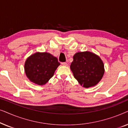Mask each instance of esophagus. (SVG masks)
<instances>
[{"label":"esophagus","instance_id":"esophagus-1","mask_svg":"<svg viewBox=\"0 0 128 128\" xmlns=\"http://www.w3.org/2000/svg\"><path fill=\"white\" fill-rule=\"evenodd\" d=\"M62 64L63 66H68V64L66 62H62Z\"/></svg>","mask_w":128,"mask_h":128}]
</instances>
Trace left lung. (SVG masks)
Returning a JSON list of instances; mask_svg holds the SVG:
<instances>
[{"instance_id": "8db88e82", "label": "left lung", "mask_w": 128, "mask_h": 128, "mask_svg": "<svg viewBox=\"0 0 128 128\" xmlns=\"http://www.w3.org/2000/svg\"><path fill=\"white\" fill-rule=\"evenodd\" d=\"M70 69L74 78L85 88L96 86L104 73V64L100 58L88 51L75 54Z\"/></svg>"}]
</instances>
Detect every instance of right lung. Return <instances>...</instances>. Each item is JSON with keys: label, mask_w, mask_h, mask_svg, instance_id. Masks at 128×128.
<instances>
[{"label": "right lung", "mask_w": 128, "mask_h": 128, "mask_svg": "<svg viewBox=\"0 0 128 128\" xmlns=\"http://www.w3.org/2000/svg\"><path fill=\"white\" fill-rule=\"evenodd\" d=\"M60 65L56 58L47 52H36L28 58L24 64L26 76L31 82L44 85L54 76Z\"/></svg>", "instance_id": "1"}]
</instances>
